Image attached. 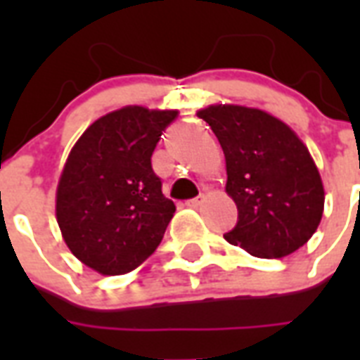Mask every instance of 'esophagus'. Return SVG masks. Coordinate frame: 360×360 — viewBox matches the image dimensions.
Wrapping results in <instances>:
<instances>
[{"label":"esophagus","instance_id":"esophagus-1","mask_svg":"<svg viewBox=\"0 0 360 360\" xmlns=\"http://www.w3.org/2000/svg\"><path fill=\"white\" fill-rule=\"evenodd\" d=\"M203 200H205V196H203V194H200L198 198H192V200H188V202H186V205L192 209H198L203 203Z\"/></svg>","mask_w":360,"mask_h":360}]
</instances>
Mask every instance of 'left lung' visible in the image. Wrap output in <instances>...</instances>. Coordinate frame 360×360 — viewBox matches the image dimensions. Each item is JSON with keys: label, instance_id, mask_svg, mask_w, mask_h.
Instances as JSON below:
<instances>
[{"label": "left lung", "instance_id": "left-lung-1", "mask_svg": "<svg viewBox=\"0 0 360 360\" xmlns=\"http://www.w3.org/2000/svg\"><path fill=\"white\" fill-rule=\"evenodd\" d=\"M198 117L222 146L226 192L239 211L226 240L267 259L307 245L323 217L325 188L301 138L278 117L240 104H211Z\"/></svg>", "mask_w": 360, "mask_h": 360}]
</instances>
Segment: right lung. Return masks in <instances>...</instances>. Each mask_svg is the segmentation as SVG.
<instances>
[{"mask_svg": "<svg viewBox=\"0 0 360 360\" xmlns=\"http://www.w3.org/2000/svg\"><path fill=\"white\" fill-rule=\"evenodd\" d=\"M177 110L123 106L98 117L70 149L56 191V219L69 250L93 271H134L162 240L175 205L151 155Z\"/></svg>", "mask_w": 360, "mask_h": 360, "instance_id": "add662e5", "label": "right lung"}]
</instances>
